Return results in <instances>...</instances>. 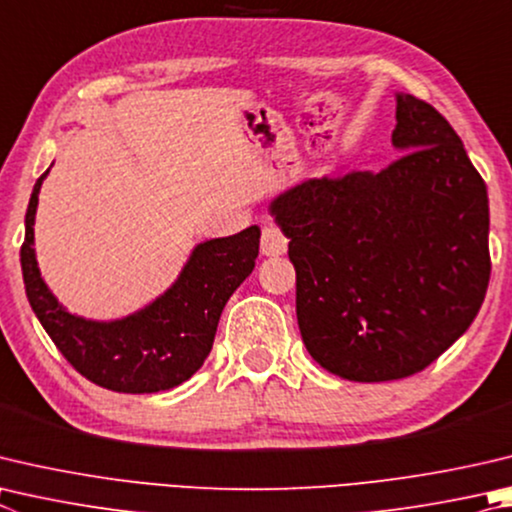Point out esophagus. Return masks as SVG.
Segmentation results:
<instances>
[{"mask_svg":"<svg viewBox=\"0 0 512 512\" xmlns=\"http://www.w3.org/2000/svg\"><path fill=\"white\" fill-rule=\"evenodd\" d=\"M259 246H262V253L268 255V257L284 255L286 248H288V239L275 224H264L262 241H259Z\"/></svg>","mask_w":512,"mask_h":512,"instance_id":"obj_1","label":"esophagus"}]
</instances>
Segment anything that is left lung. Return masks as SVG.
Segmentation results:
<instances>
[{
	"instance_id": "obj_1",
	"label": "left lung",
	"mask_w": 512,
	"mask_h": 512,
	"mask_svg": "<svg viewBox=\"0 0 512 512\" xmlns=\"http://www.w3.org/2000/svg\"><path fill=\"white\" fill-rule=\"evenodd\" d=\"M380 172L306 179L271 201L311 358L356 383L412 376L477 318L490 280L488 190L432 105L396 94Z\"/></svg>"
}]
</instances>
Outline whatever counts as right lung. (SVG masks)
Returning <instances> with one entry per match:
<instances>
[{
	"mask_svg": "<svg viewBox=\"0 0 512 512\" xmlns=\"http://www.w3.org/2000/svg\"><path fill=\"white\" fill-rule=\"evenodd\" d=\"M49 170L33 188L20 250L26 297L44 331L82 376L111 392L154 394L185 383L208 358L230 295L253 273L262 230L201 241L172 286L125 318H82L53 295L37 266L35 212Z\"/></svg>",
	"mask_w": 512,
	"mask_h": 512,
	"instance_id": "right-lung-1",
	"label": "right lung"
}]
</instances>
